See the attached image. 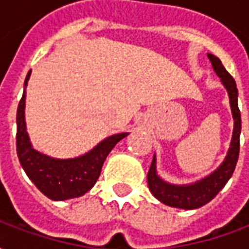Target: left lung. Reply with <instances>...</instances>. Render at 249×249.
<instances>
[{"label": "left lung", "instance_id": "8db88e82", "mask_svg": "<svg viewBox=\"0 0 249 249\" xmlns=\"http://www.w3.org/2000/svg\"><path fill=\"white\" fill-rule=\"evenodd\" d=\"M208 58L214 73L220 77V81L224 85L230 97L231 112L233 117V133L231 140L230 149L227 156L208 176L200 178L195 183L189 184H172L162 180L157 175L156 169V155H153L151 168L148 172V187L155 197L165 204L168 207L180 209H196L209 203L217 193L224 188L228 180L232 178L235 171L236 162L239 159L240 149V132H241V117L240 110L237 107V88L235 80L232 78L228 71H225L221 61L213 54L208 53Z\"/></svg>", "mask_w": 249, "mask_h": 249}]
</instances>
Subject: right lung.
I'll return each mask as SVG.
<instances>
[{
    "mask_svg": "<svg viewBox=\"0 0 249 249\" xmlns=\"http://www.w3.org/2000/svg\"><path fill=\"white\" fill-rule=\"evenodd\" d=\"M32 71H28L24 82V93L17 109V155L25 173L41 192L53 201H64L80 197L92 189L101 173V168L114 145L129 135L128 132L116 133L100 141L97 145L81 156L73 159H56L36 151L25 123L26 87Z\"/></svg>",
    "mask_w": 249,
    "mask_h": 249,
    "instance_id": "1",
    "label": "right lung"
}]
</instances>
